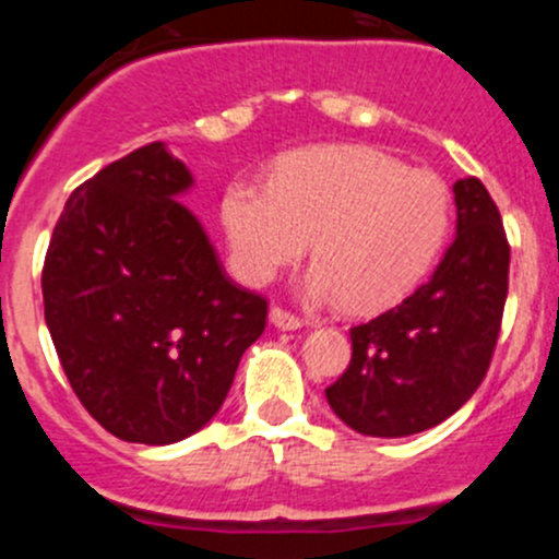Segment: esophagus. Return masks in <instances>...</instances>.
I'll return each mask as SVG.
<instances>
[{
    "instance_id": "obj_1",
    "label": "esophagus",
    "mask_w": 559,
    "mask_h": 559,
    "mask_svg": "<svg viewBox=\"0 0 559 559\" xmlns=\"http://www.w3.org/2000/svg\"><path fill=\"white\" fill-rule=\"evenodd\" d=\"M270 321H273L278 330H300V326H302L300 316L286 311V308H281V306L270 308Z\"/></svg>"
}]
</instances>
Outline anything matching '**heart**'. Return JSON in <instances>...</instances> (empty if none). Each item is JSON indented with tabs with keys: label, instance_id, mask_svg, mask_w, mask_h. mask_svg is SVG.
I'll list each match as a JSON object with an SVG mask.
<instances>
[{
	"label": "heart",
	"instance_id": "obj_1",
	"mask_svg": "<svg viewBox=\"0 0 559 559\" xmlns=\"http://www.w3.org/2000/svg\"><path fill=\"white\" fill-rule=\"evenodd\" d=\"M222 222L240 275L267 284L311 241L316 300L376 311L408 295L447 240L452 200L438 175L368 145L300 151L267 186L235 180Z\"/></svg>",
	"mask_w": 559,
	"mask_h": 559
}]
</instances>
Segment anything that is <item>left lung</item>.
<instances>
[{
	"label": "left lung",
	"instance_id": "1",
	"mask_svg": "<svg viewBox=\"0 0 559 559\" xmlns=\"http://www.w3.org/2000/svg\"><path fill=\"white\" fill-rule=\"evenodd\" d=\"M456 238L414 295L352 326V362L326 403L352 430L403 438L460 411L487 376L509 295L511 248L478 178L454 183Z\"/></svg>",
	"mask_w": 559,
	"mask_h": 559
}]
</instances>
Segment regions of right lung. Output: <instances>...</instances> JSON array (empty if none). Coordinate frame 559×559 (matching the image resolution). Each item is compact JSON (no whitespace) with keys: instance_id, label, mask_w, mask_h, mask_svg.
I'll use <instances>...</instances> for the list:
<instances>
[{"instance_id":"1","label":"right lung","mask_w":559,"mask_h":559,"mask_svg":"<svg viewBox=\"0 0 559 559\" xmlns=\"http://www.w3.org/2000/svg\"><path fill=\"white\" fill-rule=\"evenodd\" d=\"M162 143L67 200L43 264L45 324L83 408L129 443L183 441L216 416L267 300L233 284Z\"/></svg>"}]
</instances>
